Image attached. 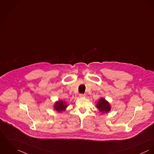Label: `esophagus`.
<instances>
[{"label": "esophagus", "instance_id": "1", "mask_svg": "<svg viewBox=\"0 0 154 154\" xmlns=\"http://www.w3.org/2000/svg\"><path fill=\"white\" fill-rule=\"evenodd\" d=\"M79 96L80 97H85V94H80Z\"/></svg>", "mask_w": 154, "mask_h": 154}]
</instances>
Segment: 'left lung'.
I'll return each mask as SVG.
<instances>
[{"instance_id":"8db88e82","label":"left lung","mask_w":154,"mask_h":154,"mask_svg":"<svg viewBox=\"0 0 154 154\" xmlns=\"http://www.w3.org/2000/svg\"><path fill=\"white\" fill-rule=\"evenodd\" d=\"M96 107L99 110L102 114L107 113L111 110L110 103L104 98H100L96 104Z\"/></svg>"}]
</instances>
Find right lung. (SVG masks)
Returning <instances> with one entry per match:
<instances>
[{
    "instance_id": "add662e5",
    "label": "right lung",
    "mask_w": 154,
    "mask_h": 154,
    "mask_svg": "<svg viewBox=\"0 0 154 154\" xmlns=\"http://www.w3.org/2000/svg\"><path fill=\"white\" fill-rule=\"evenodd\" d=\"M67 107V103L63 100H59L55 102L53 108L55 111L59 113H62L63 112H64L66 110Z\"/></svg>"
}]
</instances>
